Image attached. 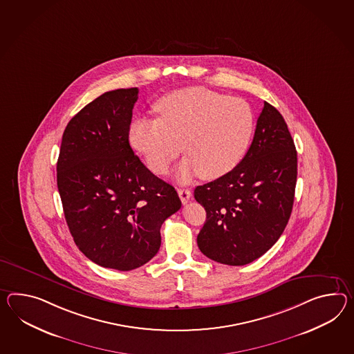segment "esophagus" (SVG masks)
<instances>
[{"label":"esophagus","instance_id":"obj_1","mask_svg":"<svg viewBox=\"0 0 354 354\" xmlns=\"http://www.w3.org/2000/svg\"><path fill=\"white\" fill-rule=\"evenodd\" d=\"M178 194H179V197H180L181 203L183 205H185V203H188L189 202L190 197H192V193H190V190L188 189H178Z\"/></svg>","mask_w":354,"mask_h":354}]
</instances>
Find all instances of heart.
Here are the masks:
<instances>
[{"label":"heart","instance_id":"obj_1","mask_svg":"<svg viewBox=\"0 0 354 354\" xmlns=\"http://www.w3.org/2000/svg\"><path fill=\"white\" fill-rule=\"evenodd\" d=\"M158 119L138 118L129 128L131 148L158 175L169 171L181 152L188 156L178 169L187 183L201 175L215 180L234 170L248 151L256 115L247 101L190 86L171 92L156 104Z\"/></svg>","mask_w":354,"mask_h":354}]
</instances>
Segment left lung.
<instances>
[{"label":"left lung","mask_w":354,"mask_h":354,"mask_svg":"<svg viewBox=\"0 0 354 354\" xmlns=\"http://www.w3.org/2000/svg\"><path fill=\"white\" fill-rule=\"evenodd\" d=\"M297 151L281 113L265 102L250 149L230 173L198 185L206 212L197 243L216 262L243 266L265 254L284 232L293 208Z\"/></svg>","instance_id":"left-lung-1"}]
</instances>
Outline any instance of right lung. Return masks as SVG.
<instances>
[{
    "label": "right lung",
    "instance_id": "right-lung-1",
    "mask_svg": "<svg viewBox=\"0 0 354 354\" xmlns=\"http://www.w3.org/2000/svg\"><path fill=\"white\" fill-rule=\"evenodd\" d=\"M138 88L97 97L66 125L57 188L70 233L102 268L130 271L153 259L160 229L181 207L173 185L147 169L129 145Z\"/></svg>",
    "mask_w": 354,
    "mask_h": 354
}]
</instances>
